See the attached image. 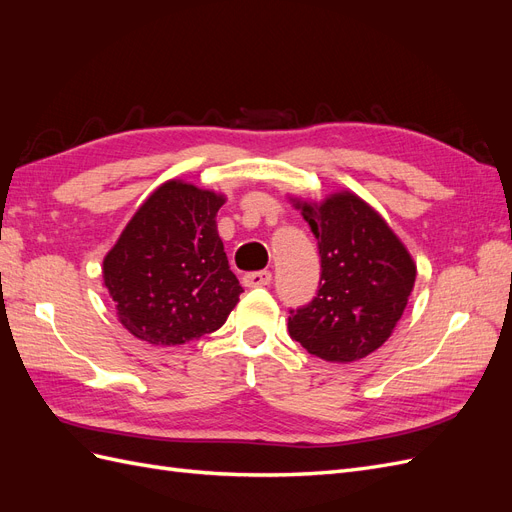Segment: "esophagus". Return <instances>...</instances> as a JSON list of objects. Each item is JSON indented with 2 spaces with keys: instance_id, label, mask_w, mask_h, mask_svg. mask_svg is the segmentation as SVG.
Wrapping results in <instances>:
<instances>
[{
  "instance_id": "obj_1",
  "label": "esophagus",
  "mask_w": 512,
  "mask_h": 512,
  "mask_svg": "<svg viewBox=\"0 0 512 512\" xmlns=\"http://www.w3.org/2000/svg\"><path fill=\"white\" fill-rule=\"evenodd\" d=\"M271 284V271H252L243 275V286L247 288H262Z\"/></svg>"
}]
</instances>
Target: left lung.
Listing matches in <instances>:
<instances>
[{"instance_id": "1", "label": "left lung", "mask_w": 512, "mask_h": 512, "mask_svg": "<svg viewBox=\"0 0 512 512\" xmlns=\"http://www.w3.org/2000/svg\"><path fill=\"white\" fill-rule=\"evenodd\" d=\"M297 209L318 239L320 286L307 305L290 309V337L324 361L365 359L404 314L414 260L382 215L352 192L318 205L297 200Z\"/></svg>"}]
</instances>
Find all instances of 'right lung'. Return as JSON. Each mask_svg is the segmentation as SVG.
I'll return each instance as SVG.
<instances>
[{
  "label": "right lung",
  "instance_id": "obj_1",
  "mask_svg": "<svg viewBox=\"0 0 512 512\" xmlns=\"http://www.w3.org/2000/svg\"><path fill=\"white\" fill-rule=\"evenodd\" d=\"M224 200L170 179L138 207L104 256V286L134 337L179 346L226 322L243 288L215 224Z\"/></svg>",
  "mask_w": 512,
  "mask_h": 512
}]
</instances>
